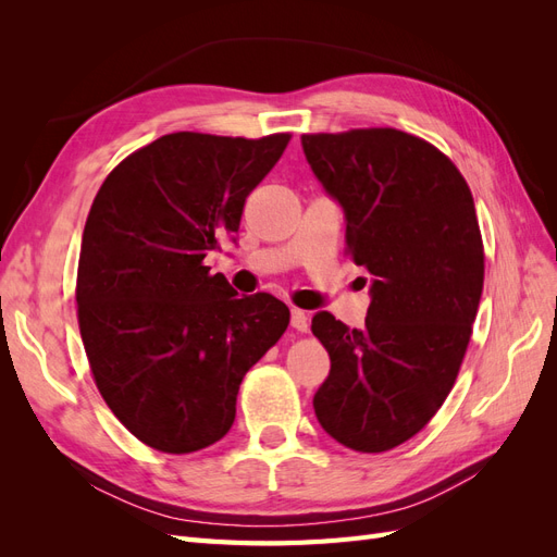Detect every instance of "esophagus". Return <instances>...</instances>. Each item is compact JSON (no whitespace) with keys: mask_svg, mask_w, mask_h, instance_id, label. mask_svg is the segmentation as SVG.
Segmentation results:
<instances>
[{"mask_svg":"<svg viewBox=\"0 0 557 557\" xmlns=\"http://www.w3.org/2000/svg\"><path fill=\"white\" fill-rule=\"evenodd\" d=\"M290 325L297 332H307L309 330V313L301 311V309H293L290 311Z\"/></svg>","mask_w":557,"mask_h":557,"instance_id":"esophagus-1","label":"esophagus"}]
</instances>
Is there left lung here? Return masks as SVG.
I'll use <instances>...</instances> for the list:
<instances>
[{"label":"left lung","instance_id":"left-lung-1","mask_svg":"<svg viewBox=\"0 0 557 557\" xmlns=\"http://www.w3.org/2000/svg\"><path fill=\"white\" fill-rule=\"evenodd\" d=\"M301 148L372 297L362 330L311 320L330 352L315 418L352 450H391L430 423L462 364L483 290L474 199L442 150L393 127L305 134Z\"/></svg>","mask_w":557,"mask_h":557}]
</instances>
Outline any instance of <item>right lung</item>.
I'll return each instance as SVG.
<instances>
[{
  "instance_id": "1",
  "label": "right lung",
  "mask_w": 557,
  "mask_h": 557,
  "mask_svg": "<svg viewBox=\"0 0 557 557\" xmlns=\"http://www.w3.org/2000/svg\"><path fill=\"white\" fill-rule=\"evenodd\" d=\"M290 134H164L99 188L83 230L76 305L95 383L121 423L164 453L230 432L239 385L290 323L276 297L239 295L205 258L237 242L246 197Z\"/></svg>"
}]
</instances>
